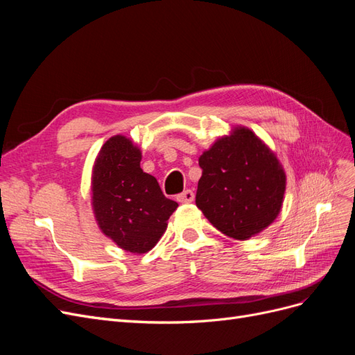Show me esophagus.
<instances>
[{"label": "esophagus", "instance_id": "34e87169", "mask_svg": "<svg viewBox=\"0 0 355 355\" xmlns=\"http://www.w3.org/2000/svg\"><path fill=\"white\" fill-rule=\"evenodd\" d=\"M176 198L179 202H192L194 201V192H192L191 189H185L184 192H180Z\"/></svg>", "mask_w": 355, "mask_h": 355}]
</instances>
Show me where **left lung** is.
Here are the masks:
<instances>
[{
	"mask_svg": "<svg viewBox=\"0 0 355 355\" xmlns=\"http://www.w3.org/2000/svg\"><path fill=\"white\" fill-rule=\"evenodd\" d=\"M196 204L214 228L247 240L280 213L286 175L275 155L249 128L240 127L204 153Z\"/></svg>",
	"mask_w": 355,
	"mask_h": 355,
	"instance_id": "8db88e82",
	"label": "left lung"
}]
</instances>
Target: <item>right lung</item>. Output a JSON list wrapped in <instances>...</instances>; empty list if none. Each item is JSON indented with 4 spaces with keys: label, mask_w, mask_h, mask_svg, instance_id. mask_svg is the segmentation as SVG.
<instances>
[{
    "label": "right lung",
    "mask_w": 355,
    "mask_h": 355,
    "mask_svg": "<svg viewBox=\"0 0 355 355\" xmlns=\"http://www.w3.org/2000/svg\"><path fill=\"white\" fill-rule=\"evenodd\" d=\"M141 151L124 136L102 146L93 171V207L105 235L132 253L151 250L178 202L141 168Z\"/></svg>",
    "instance_id": "1"
}]
</instances>
